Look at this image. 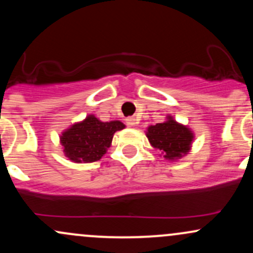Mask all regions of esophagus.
Masks as SVG:
<instances>
[{"label": "esophagus", "mask_w": 253, "mask_h": 253, "mask_svg": "<svg viewBox=\"0 0 253 253\" xmlns=\"http://www.w3.org/2000/svg\"><path fill=\"white\" fill-rule=\"evenodd\" d=\"M126 123L128 126H134V125L136 124V119L134 117H129L126 119Z\"/></svg>", "instance_id": "esophagus-1"}]
</instances>
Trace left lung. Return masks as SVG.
Returning a JSON list of instances; mask_svg holds the SVG:
<instances>
[{"instance_id":"obj_1","label":"left lung","mask_w":253,"mask_h":253,"mask_svg":"<svg viewBox=\"0 0 253 253\" xmlns=\"http://www.w3.org/2000/svg\"><path fill=\"white\" fill-rule=\"evenodd\" d=\"M146 136L151 146L161 151L162 156L170 162L188 155L194 140L193 130L177 123L171 115H168L164 123L147 127Z\"/></svg>"}]
</instances>
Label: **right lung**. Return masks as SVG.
Returning a JSON list of instances; mask_svg holds the SVG:
<instances>
[{"label":"right lung","mask_w":253,"mask_h":253,"mask_svg":"<svg viewBox=\"0 0 253 253\" xmlns=\"http://www.w3.org/2000/svg\"><path fill=\"white\" fill-rule=\"evenodd\" d=\"M119 120L103 123L90 114L83 121L71 125L60 135L63 152L74 163L100 161L112 145L113 136L125 128Z\"/></svg>","instance_id":"obj_1"}]
</instances>
